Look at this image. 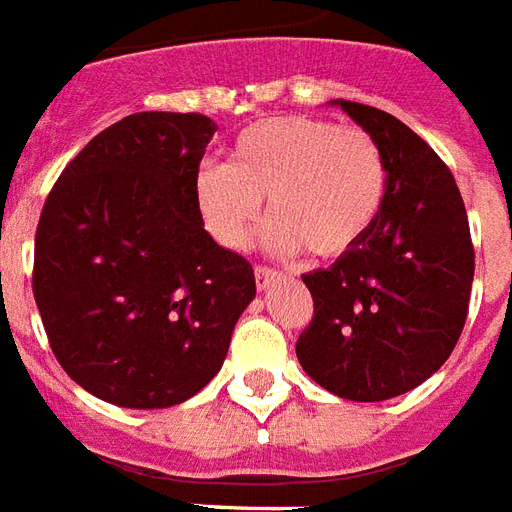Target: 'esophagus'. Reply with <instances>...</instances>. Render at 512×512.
Masks as SVG:
<instances>
[{"label":"esophagus","mask_w":512,"mask_h":512,"mask_svg":"<svg viewBox=\"0 0 512 512\" xmlns=\"http://www.w3.org/2000/svg\"><path fill=\"white\" fill-rule=\"evenodd\" d=\"M278 278H281V272L270 270V267H256V286H259L261 292H264V289H270L272 283L278 281Z\"/></svg>","instance_id":"obj_1"}]
</instances>
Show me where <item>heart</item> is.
Segmentation results:
<instances>
[{"instance_id":"1","label":"heart","mask_w":512,"mask_h":512,"mask_svg":"<svg viewBox=\"0 0 512 512\" xmlns=\"http://www.w3.org/2000/svg\"><path fill=\"white\" fill-rule=\"evenodd\" d=\"M387 188L382 149L360 128L319 117L261 119L234 138L229 163L201 166L196 207L215 242L248 248L264 215L275 251L335 259L365 240Z\"/></svg>"}]
</instances>
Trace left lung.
Masks as SVG:
<instances>
[{"label": "left lung", "mask_w": 512, "mask_h": 512, "mask_svg": "<svg viewBox=\"0 0 512 512\" xmlns=\"http://www.w3.org/2000/svg\"><path fill=\"white\" fill-rule=\"evenodd\" d=\"M382 149L387 188L365 240L302 275L313 319L297 360L346 401H387L434 376L458 343L475 278V248L453 174L401 119L333 100Z\"/></svg>", "instance_id": "8db88e82"}]
</instances>
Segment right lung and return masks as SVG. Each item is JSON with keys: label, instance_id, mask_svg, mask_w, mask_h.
Here are the masks:
<instances>
[{"label": "right lung", "instance_id": "obj_1", "mask_svg": "<svg viewBox=\"0 0 512 512\" xmlns=\"http://www.w3.org/2000/svg\"><path fill=\"white\" fill-rule=\"evenodd\" d=\"M215 130L204 114H130L67 163L43 204L37 311L67 376L108 404L193 398L256 297L251 261L220 248L196 207Z\"/></svg>", "mask_w": 512, "mask_h": 512}]
</instances>
